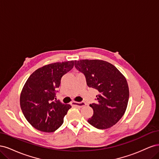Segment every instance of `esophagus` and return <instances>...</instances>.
Returning <instances> with one entry per match:
<instances>
[{
  "mask_svg": "<svg viewBox=\"0 0 159 159\" xmlns=\"http://www.w3.org/2000/svg\"><path fill=\"white\" fill-rule=\"evenodd\" d=\"M71 105H73V106H78L80 107H84L85 105V103L84 102H73L71 103Z\"/></svg>",
  "mask_w": 159,
  "mask_h": 159,
  "instance_id": "esophagus-1",
  "label": "esophagus"
}]
</instances>
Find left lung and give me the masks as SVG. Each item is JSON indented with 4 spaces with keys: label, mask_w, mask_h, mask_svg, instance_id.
<instances>
[{
    "label": "left lung",
    "mask_w": 159,
    "mask_h": 159,
    "mask_svg": "<svg viewBox=\"0 0 159 159\" xmlns=\"http://www.w3.org/2000/svg\"><path fill=\"white\" fill-rule=\"evenodd\" d=\"M75 67L85 75L89 87L99 91L97 103L89 105L93 115L88 123L99 129L111 127L123 116L127 107L129 91L125 77L104 60H75Z\"/></svg>",
    "instance_id": "left-lung-1"
}]
</instances>
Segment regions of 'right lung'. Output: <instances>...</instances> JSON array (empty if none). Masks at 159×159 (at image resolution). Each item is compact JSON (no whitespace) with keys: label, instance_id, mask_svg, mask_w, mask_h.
Here are the masks:
<instances>
[{"label":"right lung","instance_id":"add662e5","mask_svg":"<svg viewBox=\"0 0 159 159\" xmlns=\"http://www.w3.org/2000/svg\"><path fill=\"white\" fill-rule=\"evenodd\" d=\"M74 64L72 60L42 66L33 72L24 85L20 97L22 111L38 131L54 132L64 123L71 107L54 100L56 89L60 87L61 77L73 68Z\"/></svg>","mask_w":159,"mask_h":159}]
</instances>
